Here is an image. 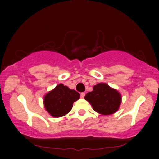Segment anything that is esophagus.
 Returning <instances> with one entry per match:
<instances>
[{
	"mask_svg": "<svg viewBox=\"0 0 159 159\" xmlns=\"http://www.w3.org/2000/svg\"><path fill=\"white\" fill-rule=\"evenodd\" d=\"M84 95H85V93H80V96H81L82 98H83L84 97Z\"/></svg>",
	"mask_w": 159,
	"mask_h": 159,
	"instance_id": "34e87169",
	"label": "esophagus"
}]
</instances>
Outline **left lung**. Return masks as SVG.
I'll use <instances>...</instances> for the list:
<instances>
[{"instance_id":"obj_1","label":"left lung","mask_w":159,"mask_h":159,"mask_svg":"<svg viewBox=\"0 0 159 159\" xmlns=\"http://www.w3.org/2000/svg\"><path fill=\"white\" fill-rule=\"evenodd\" d=\"M84 99L91 104L95 111L103 115L114 114L121 102L120 93L106 83L95 85L92 92L87 93Z\"/></svg>"}]
</instances>
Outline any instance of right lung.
Wrapping results in <instances>:
<instances>
[{
    "instance_id": "obj_1",
    "label": "right lung",
    "mask_w": 159,
    "mask_h": 159,
    "mask_svg": "<svg viewBox=\"0 0 159 159\" xmlns=\"http://www.w3.org/2000/svg\"><path fill=\"white\" fill-rule=\"evenodd\" d=\"M79 93L59 84L44 96L45 110L53 117L64 116L70 111L73 103L80 98Z\"/></svg>"
}]
</instances>
